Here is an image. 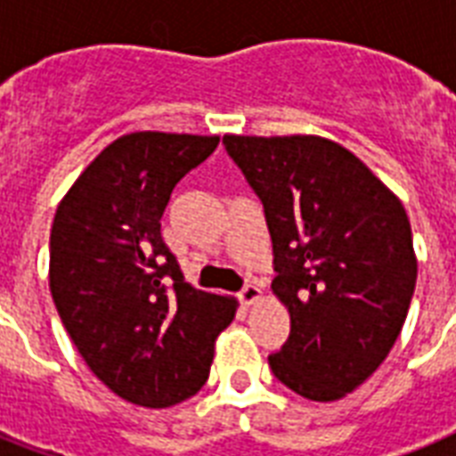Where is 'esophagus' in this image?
I'll return each instance as SVG.
<instances>
[{"instance_id": "1", "label": "esophagus", "mask_w": 456, "mask_h": 456, "mask_svg": "<svg viewBox=\"0 0 456 456\" xmlns=\"http://www.w3.org/2000/svg\"><path fill=\"white\" fill-rule=\"evenodd\" d=\"M259 297H261V290L256 283H245V288L240 290V299H242L245 305H254Z\"/></svg>"}]
</instances>
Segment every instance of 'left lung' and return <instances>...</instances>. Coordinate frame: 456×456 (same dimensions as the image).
<instances>
[{
  "label": "left lung",
  "mask_w": 456,
  "mask_h": 456,
  "mask_svg": "<svg viewBox=\"0 0 456 456\" xmlns=\"http://www.w3.org/2000/svg\"><path fill=\"white\" fill-rule=\"evenodd\" d=\"M224 144L264 204L271 288L290 312L268 366L306 400H340L383 363L407 319L416 288L407 211L326 137L224 135Z\"/></svg>",
  "instance_id": "obj_1"
}]
</instances>
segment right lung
Wrapping results in <instances>:
<instances>
[{"mask_svg": "<svg viewBox=\"0 0 456 456\" xmlns=\"http://www.w3.org/2000/svg\"><path fill=\"white\" fill-rule=\"evenodd\" d=\"M218 147L216 135L130 133L109 144L56 209L49 290L90 371L140 407L202 390L235 297L185 283L161 238L173 188Z\"/></svg>", "mask_w": 456, "mask_h": 456, "instance_id": "add662e5", "label": "right lung"}]
</instances>
